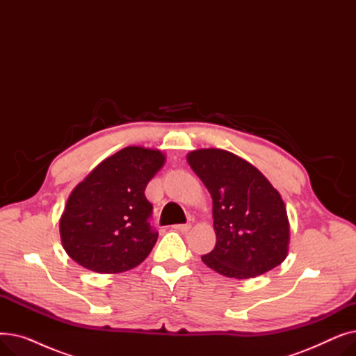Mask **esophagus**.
<instances>
[{
  "label": "esophagus",
  "instance_id": "1",
  "mask_svg": "<svg viewBox=\"0 0 356 356\" xmlns=\"http://www.w3.org/2000/svg\"><path fill=\"white\" fill-rule=\"evenodd\" d=\"M176 231H179V232H188L189 229H191V225H189V223H180V225H175L173 227Z\"/></svg>",
  "mask_w": 356,
  "mask_h": 356
}]
</instances>
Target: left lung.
<instances>
[{
	"instance_id": "left-lung-1",
	"label": "left lung",
	"mask_w": 356,
	"mask_h": 356,
	"mask_svg": "<svg viewBox=\"0 0 356 356\" xmlns=\"http://www.w3.org/2000/svg\"><path fill=\"white\" fill-rule=\"evenodd\" d=\"M192 170L212 196L215 248L204 266L245 280L280 266L289 254L290 222L282 195L250 161L220 148L188 154Z\"/></svg>"
}]
</instances>
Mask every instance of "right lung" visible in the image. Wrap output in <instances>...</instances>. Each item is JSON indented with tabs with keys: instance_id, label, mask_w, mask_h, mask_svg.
<instances>
[{
	"instance_id": "obj_1",
	"label": "right lung",
	"mask_w": 356,
	"mask_h": 356,
	"mask_svg": "<svg viewBox=\"0 0 356 356\" xmlns=\"http://www.w3.org/2000/svg\"><path fill=\"white\" fill-rule=\"evenodd\" d=\"M164 161L160 149L129 145L101 161L72 191L59 231L74 263L99 274L143 263L159 236L148 223L153 207L144 191Z\"/></svg>"
}]
</instances>
